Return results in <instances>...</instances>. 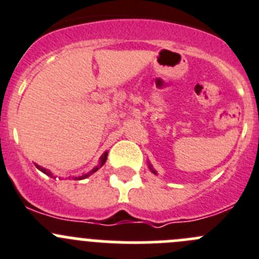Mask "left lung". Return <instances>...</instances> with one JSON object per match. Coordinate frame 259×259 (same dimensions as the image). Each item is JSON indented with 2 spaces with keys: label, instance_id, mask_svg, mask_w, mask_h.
Returning <instances> with one entry per match:
<instances>
[{
  "label": "left lung",
  "instance_id": "8db88e82",
  "mask_svg": "<svg viewBox=\"0 0 259 259\" xmlns=\"http://www.w3.org/2000/svg\"><path fill=\"white\" fill-rule=\"evenodd\" d=\"M148 165H149V170H151V171H152V172H153V174H154V175H157V171H156V170H154V168H153V167H152V165H151V163H149V162H148Z\"/></svg>",
  "mask_w": 259,
  "mask_h": 259
}]
</instances>
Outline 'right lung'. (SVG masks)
Returning a JSON list of instances; mask_svg holds the SVG:
<instances>
[{"mask_svg":"<svg viewBox=\"0 0 259 259\" xmlns=\"http://www.w3.org/2000/svg\"><path fill=\"white\" fill-rule=\"evenodd\" d=\"M107 154H108V152H105V153H103L102 156H101V158H100V165L96 166V167H94V168H92V170L89 171V172L83 174V175H81V176H75V178H72V179H74V180H83V179H87V178H88V176H91L92 174H94L97 170H98V168H101L103 165H105L106 159H107ZM35 167H37L38 170L42 171L43 174H46V175L51 176V178H56V176H53V174L51 172L50 170H47V168H45V167H40V166L37 165V163H35Z\"/></svg>","mask_w":259,"mask_h":259,"instance_id":"right-lung-1","label":"right lung"}]
</instances>
